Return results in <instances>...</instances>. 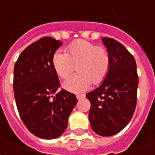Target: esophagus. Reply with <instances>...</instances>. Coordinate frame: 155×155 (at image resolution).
<instances>
[{"instance_id":"obj_1","label":"esophagus","mask_w":155,"mask_h":155,"mask_svg":"<svg viewBox=\"0 0 155 155\" xmlns=\"http://www.w3.org/2000/svg\"><path fill=\"white\" fill-rule=\"evenodd\" d=\"M84 94H76V98H77V100H81V98H84Z\"/></svg>"}]
</instances>
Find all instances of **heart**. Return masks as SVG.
I'll return each instance as SVG.
<instances>
[{"label":"heart","instance_id":"1","mask_svg":"<svg viewBox=\"0 0 155 155\" xmlns=\"http://www.w3.org/2000/svg\"><path fill=\"white\" fill-rule=\"evenodd\" d=\"M52 66L59 77L67 78L74 64L78 74L69 77L63 87L71 92H81L91 86V83L100 84L106 77L110 67V58L106 49L84 41L78 40L68 45L66 54L55 51L51 59Z\"/></svg>","mask_w":155,"mask_h":155}]
</instances>
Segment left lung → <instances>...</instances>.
<instances>
[{"label": "left lung", "instance_id": "8db88e82", "mask_svg": "<svg viewBox=\"0 0 155 155\" xmlns=\"http://www.w3.org/2000/svg\"><path fill=\"white\" fill-rule=\"evenodd\" d=\"M110 67L100 86L86 94L91 102L89 120L101 136L116 134L129 124L135 110L139 78L136 62L120 42L104 37Z\"/></svg>", "mask_w": 155, "mask_h": 155}]
</instances>
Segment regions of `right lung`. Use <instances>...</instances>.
I'll return each mask as SVG.
<instances>
[{
	"label": "right lung",
	"instance_id": "obj_1",
	"mask_svg": "<svg viewBox=\"0 0 155 155\" xmlns=\"http://www.w3.org/2000/svg\"><path fill=\"white\" fill-rule=\"evenodd\" d=\"M62 41L43 37L20 54L14 67L13 90L19 114L25 127L44 140L60 137L77 103L75 95L58 91L60 81L51 59Z\"/></svg>",
	"mask_w": 155,
	"mask_h": 155
}]
</instances>
